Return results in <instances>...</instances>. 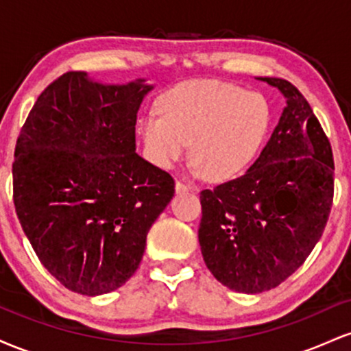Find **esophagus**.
<instances>
[{"label":"esophagus","mask_w":351,"mask_h":351,"mask_svg":"<svg viewBox=\"0 0 351 351\" xmlns=\"http://www.w3.org/2000/svg\"><path fill=\"white\" fill-rule=\"evenodd\" d=\"M175 189H176V193H188V191H191V186H189V184H186V183H183V181H176V184H175Z\"/></svg>","instance_id":"obj_1"}]
</instances>
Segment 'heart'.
Instances as JSON below:
<instances>
[{"mask_svg": "<svg viewBox=\"0 0 351 351\" xmlns=\"http://www.w3.org/2000/svg\"><path fill=\"white\" fill-rule=\"evenodd\" d=\"M162 115L140 122L152 162L178 163L191 142L195 173L223 181L241 175L263 147L269 130V106L263 95L234 84L191 80L163 95Z\"/></svg>", "mask_w": 351, "mask_h": 351, "instance_id": "obj_1", "label": "heart"}]
</instances>
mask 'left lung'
<instances>
[{
    "mask_svg": "<svg viewBox=\"0 0 351 351\" xmlns=\"http://www.w3.org/2000/svg\"><path fill=\"white\" fill-rule=\"evenodd\" d=\"M287 107L259 158L239 178L203 189L198 229L213 276L236 292L271 291L313 251L333 203L332 145L307 99L289 80Z\"/></svg>",
    "mask_w": 351,
    "mask_h": 351,
    "instance_id": "1",
    "label": "left lung"
}]
</instances>
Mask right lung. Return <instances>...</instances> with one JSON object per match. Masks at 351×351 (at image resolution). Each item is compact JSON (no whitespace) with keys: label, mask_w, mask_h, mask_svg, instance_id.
<instances>
[{"label":"right lung","mask_w":351,"mask_h":351,"mask_svg":"<svg viewBox=\"0 0 351 351\" xmlns=\"http://www.w3.org/2000/svg\"><path fill=\"white\" fill-rule=\"evenodd\" d=\"M66 72L31 108L13 162V201L41 264L84 295L119 289L175 195L170 173L135 153L136 112L150 90Z\"/></svg>","instance_id":"obj_1"}]
</instances>
